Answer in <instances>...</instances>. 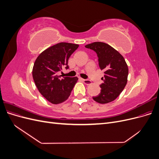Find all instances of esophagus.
I'll return each instance as SVG.
<instances>
[{
	"label": "esophagus",
	"mask_w": 159,
	"mask_h": 159,
	"mask_svg": "<svg viewBox=\"0 0 159 159\" xmlns=\"http://www.w3.org/2000/svg\"><path fill=\"white\" fill-rule=\"evenodd\" d=\"M83 80V81H84V83L85 84H86V85H90V84H91V81H89V80Z\"/></svg>",
	"instance_id": "34e87169"
}]
</instances>
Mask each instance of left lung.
<instances>
[{
  "instance_id": "1",
  "label": "left lung",
  "mask_w": 159,
  "mask_h": 159,
  "mask_svg": "<svg viewBox=\"0 0 159 159\" xmlns=\"http://www.w3.org/2000/svg\"><path fill=\"white\" fill-rule=\"evenodd\" d=\"M85 48L96 52L99 68L104 71L101 92L93 99L101 104L111 102L122 92L127 83L129 69L126 61L118 51L106 43L95 42Z\"/></svg>"
}]
</instances>
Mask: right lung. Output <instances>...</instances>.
<instances>
[{
	"mask_svg": "<svg viewBox=\"0 0 159 159\" xmlns=\"http://www.w3.org/2000/svg\"><path fill=\"white\" fill-rule=\"evenodd\" d=\"M78 47L71 43H58L43 51L34 64L32 77L36 86L43 97L53 104L68 99L78 80L77 77L61 78L57 75L62 68H69V57Z\"/></svg>",
	"mask_w": 159,
	"mask_h": 159,
	"instance_id": "obj_1",
	"label": "right lung"
}]
</instances>
